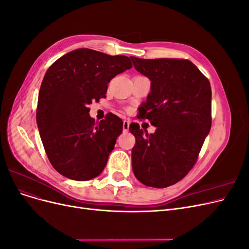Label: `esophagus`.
Masks as SVG:
<instances>
[{"label":"esophagus","instance_id":"obj_1","mask_svg":"<svg viewBox=\"0 0 249 249\" xmlns=\"http://www.w3.org/2000/svg\"><path fill=\"white\" fill-rule=\"evenodd\" d=\"M129 127H130V122H129V120H124V124H123L124 132L129 131Z\"/></svg>","mask_w":249,"mask_h":249}]
</instances>
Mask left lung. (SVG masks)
<instances>
[{
  "mask_svg": "<svg viewBox=\"0 0 249 249\" xmlns=\"http://www.w3.org/2000/svg\"><path fill=\"white\" fill-rule=\"evenodd\" d=\"M131 59L136 71L152 81L138 118L156 126L154 134H143L138 124H130L136 139L134 175L148 187L175 185L193 168L211 130L210 82L187 59Z\"/></svg>",
  "mask_w": 249,
  "mask_h": 249,
  "instance_id": "left-lung-1",
  "label": "left lung"
}]
</instances>
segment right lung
<instances>
[{
    "label": "right lung",
    "mask_w": 249,
    "mask_h": 249,
    "mask_svg": "<svg viewBox=\"0 0 249 249\" xmlns=\"http://www.w3.org/2000/svg\"><path fill=\"white\" fill-rule=\"evenodd\" d=\"M132 66L126 56L78 49L49 67L39 89L36 122L44 150L60 175L88 180L104 170L124 122L111 113L96 124L88 105L106 97L110 81Z\"/></svg>",
    "instance_id": "obj_1"
}]
</instances>
